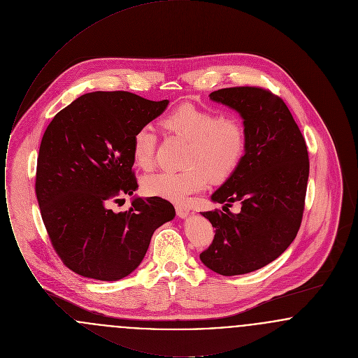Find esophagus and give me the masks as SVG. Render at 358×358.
I'll list each match as a JSON object with an SVG mask.
<instances>
[{
  "mask_svg": "<svg viewBox=\"0 0 358 358\" xmlns=\"http://www.w3.org/2000/svg\"><path fill=\"white\" fill-rule=\"evenodd\" d=\"M176 212H177V216L180 217V219H185L187 217V215H189V209H187L185 205H177L176 206Z\"/></svg>",
  "mask_w": 358,
  "mask_h": 358,
  "instance_id": "esophagus-1",
  "label": "esophagus"
}]
</instances>
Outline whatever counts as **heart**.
<instances>
[{
  "mask_svg": "<svg viewBox=\"0 0 358 358\" xmlns=\"http://www.w3.org/2000/svg\"><path fill=\"white\" fill-rule=\"evenodd\" d=\"M164 124L189 142L181 171H159L145 177L146 194L171 201H184L192 193L203 190L208 176L222 181L238 169L247 148L245 130L236 118L193 104H182L164 120ZM157 136L150 124L142 126L133 139L136 165L149 169L153 165Z\"/></svg>",
  "mask_w": 358,
  "mask_h": 358,
  "instance_id": "heart-1",
  "label": "heart"
}]
</instances>
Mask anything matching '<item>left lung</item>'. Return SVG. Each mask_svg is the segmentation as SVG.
Masks as SVG:
<instances>
[{
    "label": "left lung",
    "instance_id": "8db88e82",
    "mask_svg": "<svg viewBox=\"0 0 358 358\" xmlns=\"http://www.w3.org/2000/svg\"><path fill=\"white\" fill-rule=\"evenodd\" d=\"M209 99L235 110L243 120L247 148L238 169L210 196L222 210L201 212L215 238L200 255L224 276L252 273L282 255L302 222L308 154L289 107L257 87L222 88ZM242 205L238 214L228 209Z\"/></svg>",
    "mask_w": 358,
    "mask_h": 358
}]
</instances>
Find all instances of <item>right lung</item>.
I'll return each instance as SVG.
<instances>
[{"label": "right lung", "instance_id": "obj_1", "mask_svg": "<svg viewBox=\"0 0 358 358\" xmlns=\"http://www.w3.org/2000/svg\"><path fill=\"white\" fill-rule=\"evenodd\" d=\"M168 104L126 91H96L48 124L36 196L52 245L73 273L106 282L126 278L143 260L154 231L174 219V206L155 196H134L124 212L110 208L138 189L133 139Z\"/></svg>", "mask_w": 358, "mask_h": 358}]
</instances>
